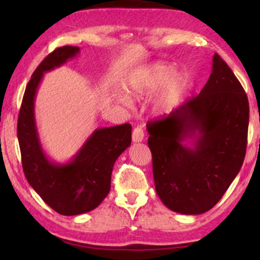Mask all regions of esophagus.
Returning a JSON list of instances; mask_svg holds the SVG:
<instances>
[{"instance_id":"obj_1","label":"esophagus","mask_w":260,"mask_h":260,"mask_svg":"<svg viewBox=\"0 0 260 260\" xmlns=\"http://www.w3.org/2000/svg\"><path fill=\"white\" fill-rule=\"evenodd\" d=\"M144 140V131L142 126H136L133 131V142L137 143V142H142Z\"/></svg>"}]
</instances>
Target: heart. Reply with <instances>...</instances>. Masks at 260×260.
I'll return each mask as SVG.
<instances>
[{"label":"heart","mask_w":260,"mask_h":260,"mask_svg":"<svg viewBox=\"0 0 260 260\" xmlns=\"http://www.w3.org/2000/svg\"><path fill=\"white\" fill-rule=\"evenodd\" d=\"M184 84L183 74L175 71V67L157 61L138 67L130 73L126 78L125 88L131 97L142 99L155 93L161 87L155 105L159 112L167 113L175 108ZM118 99L129 102V97L124 93H118Z\"/></svg>","instance_id":"heart-1"}]
</instances>
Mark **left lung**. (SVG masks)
Wrapping results in <instances>:
<instances>
[{
	"instance_id": "obj_1",
	"label": "left lung",
	"mask_w": 260,
	"mask_h": 260,
	"mask_svg": "<svg viewBox=\"0 0 260 260\" xmlns=\"http://www.w3.org/2000/svg\"><path fill=\"white\" fill-rule=\"evenodd\" d=\"M248 115L243 86L215 53L199 95L147 125L155 189L167 207L197 215L218 204L243 166Z\"/></svg>"
}]
</instances>
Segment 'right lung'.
Here are the masks:
<instances>
[{"mask_svg": "<svg viewBox=\"0 0 260 260\" xmlns=\"http://www.w3.org/2000/svg\"><path fill=\"white\" fill-rule=\"evenodd\" d=\"M80 48L63 46L42 60L24 91L17 119L22 168L28 183L52 209L78 215L98 207L111 188L116 159L131 144V125L95 129L70 162H52L45 154L35 123L34 102L44 73L79 54Z\"/></svg>", "mask_w": 260, "mask_h": 260, "instance_id": "1", "label": "right lung"}]
</instances>
